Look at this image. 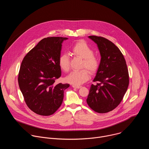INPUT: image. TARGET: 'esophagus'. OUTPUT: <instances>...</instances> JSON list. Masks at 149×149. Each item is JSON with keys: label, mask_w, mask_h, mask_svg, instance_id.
<instances>
[{"label": "esophagus", "mask_w": 149, "mask_h": 149, "mask_svg": "<svg viewBox=\"0 0 149 149\" xmlns=\"http://www.w3.org/2000/svg\"><path fill=\"white\" fill-rule=\"evenodd\" d=\"M72 87L73 88H77V89L80 88L81 87V86H75V85H72Z\"/></svg>", "instance_id": "34e87169"}]
</instances>
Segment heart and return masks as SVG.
Wrapping results in <instances>:
<instances>
[{"mask_svg": "<svg viewBox=\"0 0 149 149\" xmlns=\"http://www.w3.org/2000/svg\"><path fill=\"white\" fill-rule=\"evenodd\" d=\"M71 51L74 55L83 59L82 68H87L92 74L97 72L100 67V59L99 57L94 54V50L86 42L79 40L76 42L72 47ZM58 64L63 71H69L70 59L68 54L63 53L59 55ZM87 69L84 68L80 70L72 71L66 77L67 81L75 86H79L86 82L90 77L89 70Z\"/></svg>", "mask_w": 149, "mask_h": 149, "instance_id": "heart-1", "label": "heart"}]
</instances>
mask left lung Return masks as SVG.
Instances as JSON below:
<instances>
[{
  "mask_svg": "<svg viewBox=\"0 0 149 149\" xmlns=\"http://www.w3.org/2000/svg\"><path fill=\"white\" fill-rule=\"evenodd\" d=\"M97 44L101 54L100 67L91 84L87 102L98 113L115 109L122 101L129 84L125 58L113 42L101 36H89Z\"/></svg>",
  "mask_w": 149,
  "mask_h": 149,
  "instance_id": "1",
  "label": "left lung"
}]
</instances>
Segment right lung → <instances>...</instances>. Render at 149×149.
I'll use <instances>...</instances> for the list:
<instances>
[{
    "label": "right lung",
    "mask_w": 149,
    "mask_h": 149,
    "mask_svg": "<svg viewBox=\"0 0 149 149\" xmlns=\"http://www.w3.org/2000/svg\"><path fill=\"white\" fill-rule=\"evenodd\" d=\"M67 38L42 39L24 57L18 74V84L29 109L35 113L53 114L62 104L70 84L55 81L61 75L58 64L62 42Z\"/></svg>",
    "instance_id": "obj_1"
}]
</instances>
